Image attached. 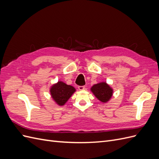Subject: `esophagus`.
<instances>
[{"instance_id":"34e87169","label":"esophagus","mask_w":159,"mask_h":159,"mask_svg":"<svg viewBox=\"0 0 159 159\" xmlns=\"http://www.w3.org/2000/svg\"><path fill=\"white\" fill-rule=\"evenodd\" d=\"M78 89H79V90L82 91V90L85 89V86H79V87H78Z\"/></svg>"}]
</instances>
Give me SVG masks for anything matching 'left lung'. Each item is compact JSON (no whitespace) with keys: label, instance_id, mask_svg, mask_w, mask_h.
<instances>
[{"label":"left lung","instance_id":"obj_1","mask_svg":"<svg viewBox=\"0 0 159 159\" xmlns=\"http://www.w3.org/2000/svg\"><path fill=\"white\" fill-rule=\"evenodd\" d=\"M91 92L101 102L107 103L112 98L113 89L106 82H100L93 85L90 89Z\"/></svg>","mask_w":159,"mask_h":159}]
</instances>
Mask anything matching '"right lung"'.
<instances>
[{
    "label": "right lung",
    "instance_id": "obj_1",
    "mask_svg": "<svg viewBox=\"0 0 159 159\" xmlns=\"http://www.w3.org/2000/svg\"><path fill=\"white\" fill-rule=\"evenodd\" d=\"M75 91L73 86L66 84L61 81H58L56 84L52 85L50 89L52 98L60 106L64 105Z\"/></svg>",
    "mask_w": 159,
    "mask_h": 159
}]
</instances>
